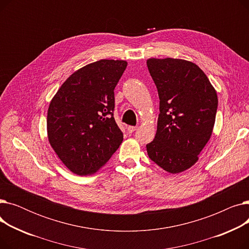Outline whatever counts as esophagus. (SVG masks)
<instances>
[{
    "instance_id": "esophagus-1",
    "label": "esophagus",
    "mask_w": 249,
    "mask_h": 249,
    "mask_svg": "<svg viewBox=\"0 0 249 249\" xmlns=\"http://www.w3.org/2000/svg\"><path fill=\"white\" fill-rule=\"evenodd\" d=\"M135 130H137V126H128L127 127V131L129 133H133Z\"/></svg>"
}]
</instances>
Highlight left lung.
Returning <instances> with one entry per match:
<instances>
[{
  "label": "left lung",
  "instance_id": "1",
  "mask_svg": "<svg viewBox=\"0 0 249 249\" xmlns=\"http://www.w3.org/2000/svg\"><path fill=\"white\" fill-rule=\"evenodd\" d=\"M147 68L160 97L154 139L146 144L149 159L171 174L190 168L211 137L218 108L216 90L193 62L150 58Z\"/></svg>",
  "mask_w": 249,
  "mask_h": 249
}]
</instances>
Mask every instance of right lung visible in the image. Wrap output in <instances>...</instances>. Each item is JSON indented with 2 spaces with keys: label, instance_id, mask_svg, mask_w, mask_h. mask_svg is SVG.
Returning a JSON list of instances; mask_svg holds the SVG:
<instances>
[{
  "label": "right lung",
  "instance_id": "add662e5",
  "mask_svg": "<svg viewBox=\"0 0 249 249\" xmlns=\"http://www.w3.org/2000/svg\"><path fill=\"white\" fill-rule=\"evenodd\" d=\"M126 67L114 59L89 63L62 84L49 105V143L73 174L96 173L123 141L114 119V89Z\"/></svg>",
  "mask_w": 249,
  "mask_h": 249
}]
</instances>
